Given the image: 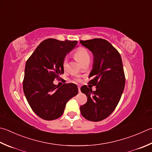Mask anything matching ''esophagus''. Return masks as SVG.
<instances>
[{
    "label": "esophagus",
    "mask_w": 152,
    "mask_h": 152,
    "mask_svg": "<svg viewBox=\"0 0 152 152\" xmlns=\"http://www.w3.org/2000/svg\"><path fill=\"white\" fill-rule=\"evenodd\" d=\"M78 91H79V93H81V87H78Z\"/></svg>",
    "instance_id": "34e87169"
}]
</instances>
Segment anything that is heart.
I'll list each match as a JSON object with an SVG mask.
<instances>
[{
  "label": "heart",
  "instance_id": "1",
  "mask_svg": "<svg viewBox=\"0 0 152 152\" xmlns=\"http://www.w3.org/2000/svg\"><path fill=\"white\" fill-rule=\"evenodd\" d=\"M75 58L79 60L80 63L83 64L84 63L87 61H90V55L88 53V51L85 49V48H81L79 50H77L75 53ZM63 67L64 69H66L68 66V59L67 58H65L63 60ZM79 80V79H78Z\"/></svg>",
  "mask_w": 152,
  "mask_h": 152
}]
</instances>
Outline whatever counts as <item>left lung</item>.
Returning a JSON list of instances; mask_svg holds the SVG:
<instances>
[{
  "label": "left lung",
  "mask_w": 152,
  "mask_h": 152,
  "mask_svg": "<svg viewBox=\"0 0 152 152\" xmlns=\"http://www.w3.org/2000/svg\"><path fill=\"white\" fill-rule=\"evenodd\" d=\"M93 55V69L88 83L96 91L84 85L81 88L87 102L80 107L82 116L88 121L99 122L110 115L118 104L125 86V75L121 56L110 43L95 38L80 41Z\"/></svg>",
  "instance_id": "1"
}]
</instances>
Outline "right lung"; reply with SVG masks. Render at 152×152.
Returning a JSON list of instances; mask_svg holds the SVG:
<instances>
[{
	"label": "right lung",
	"mask_w": 152,
	"mask_h": 152,
	"mask_svg": "<svg viewBox=\"0 0 152 152\" xmlns=\"http://www.w3.org/2000/svg\"><path fill=\"white\" fill-rule=\"evenodd\" d=\"M77 44L49 38L36 48L26 63L23 90L28 104L41 118L52 121L59 118L67 102L78 94L75 84H53L64 74L63 60Z\"/></svg>",
	"instance_id": "obj_1"
}]
</instances>
